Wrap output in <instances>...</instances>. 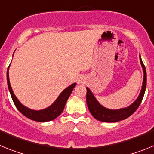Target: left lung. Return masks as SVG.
I'll list each match as a JSON object with an SVG mask.
<instances>
[{"label":"left lung","instance_id":"8db88e82","mask_svg":"<svg viewBox=\"0 0 154 154\" xmlns=\"http://www.w3.org/2000/svg\"><path fill=\"white\" fill-rule=\"evenodd\" d=\"M140 63L143 67V70L144 76H143V86L141 92L140 93V96L137 98L134 103L132 105H130V106L126 107L124 109H116L112 110L109 109L105 108L103 106L99 104L98 101L96 99L95 96H93V94L91 92L90 89L89 88H86V103L88 108H89V112L92 114L95 119L97 120L102 121V122H107V123H115V122H118V121L123 120V119H126L129 116L132 115L133 112H135L136 110L138 109L140 106L141 102L143 98L144 93H145V90H146V69H145V65H143L140 56Z\"/></svg>","mask_w":154,"mask_h":154}]
</instances>
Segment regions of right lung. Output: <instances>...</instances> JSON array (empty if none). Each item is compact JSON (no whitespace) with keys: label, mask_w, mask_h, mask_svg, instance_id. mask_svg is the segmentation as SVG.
<instances>
[{"label":"right lung","mask_w":154,"mask_h":154,"mask_svg":"<svg viewBox=\"0 0 154 154\" xmlns=\"http://www.w3.org/2000/svg\"><path fill=\"white\" fill-rule=\"evenodd\" d=\"M8 69H9V67L8 68V71H7V80H8V89H9V91H10L12 100H13L14 103L15 105V106L17 107V109L23 115L25 116L28 119H32V120L35 121H38V122H47V121L53 120V119H55V118L58 117V116L60 115L62 112V111H63L64 108H65V103H66L69 96H70L72 92L74 87L76 85V83H73L72 85H71L70 86L66 88L65 90L62 91V93L60 94V96H58V98L55 100V103H53L51 106H50L49 107H48V108L45 109L38 110V111L32 110L24 106L18 101V99H17V97L14 96L13 90L11 89V86L10 81H9Z\"/></svg>","instance_id":"obj_1"}]
</instances>
